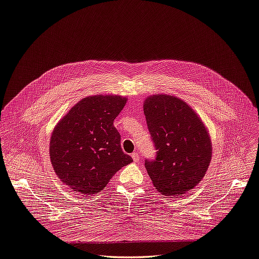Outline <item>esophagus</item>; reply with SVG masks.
<instances>
[{
	"label": "esophagus",
	"mask_w": 259,
	"mask_h": 259,
	"mask_svg": "<svg viewBox=\"0 0 259 259\" xmlns=\"http://www.w3.org/2000/svg\"><path fill=\"white\" fill-rule=\"evenodd\" d=\"M132 158H133V160H134L135 162H138L139 160H140V157H139L138 153H134V154H132Z\"/></svg>",
	"instance_id": "34e87169"
}]
</instances>
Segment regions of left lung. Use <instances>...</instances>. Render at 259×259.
Instances as JSON below:
<instances>
[{
	"mask_svg": "<svg viewBox=\"0 0 259 259\" xmlns=\"http://www.w3.org/2000/svg\"><path fill=\"white\" fill-rule=\"evenodd\" d=\"M143 112L157 150L155 160H145L147 174L158 192L180 197L198 186L211 163L210 134L195 110L175 96H149Z\"/></svg>",
	"mask_w": 259,
	"mask_h": 259,
	"instance_id": "8db88e82",
	"label": "left lung"
}]
</instances>
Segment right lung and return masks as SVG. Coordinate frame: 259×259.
<instances>
[{"label":"right lung","mask_w":259,"mask_h":259,"mask_svg":"<svg viewBox=\"0 0 259 259\" xmlns=\"http://www.w3.org/2000/svg\"><path fill=\"white\" fill-rule=\"evenodd\" d=\"M119 95L85 97L55 126L49 158L56 175L83 195L102 191L133 159L122 152L114 120L126 104Z\"/></svg>","instance_id":"right-lung-1"}]
</instances>
